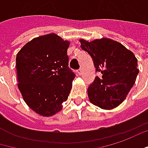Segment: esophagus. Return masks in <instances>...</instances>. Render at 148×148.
I'll use <instances>...</instances> for the list:
<instances>
[{"instance_id":"34e87169","label":"esophagus","mask_w":148,"mask_h":148,"mask_svg":"<svg viewBox=\"0 0 148 148\" xmlns=\"http://www.w3.org/2000/svg\"><path fill=\"white\" fill-rule=\"evenodd\" d=\"M77 72H78V74H79V75H80V74H82V73H83V69H79V70H78Z\"/></svg>"}]
</instances>
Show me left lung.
<instances>
[{
    "instance_id": "obj_1",
    "label": "left lung",
    "mask_w": 148,
    "mask_h": 148,
    "mask_svg": "<svg viewBox=\"0 0 148 148\" xmlns=\"http://www.w3.org/2000/svg\"><path fill=\"white\" fill-rule=\"evenodd\" d=\"M80 47L92 58L95 68L102 74L88 87V97L93 105L112 110L126 100L136 76L137 58L121 42L102 38L89 42L79 39Z\"/></svg>"
}]
</instances>
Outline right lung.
Segmentation results:
<instances>
[{"label":"right lung","instance_id":"1","mask_svg":"<svg viewBox=\"0 0 148 148\" xmlns=\"http://www.w3.org/2000/svg\"><path fill=\"white\" fill-rule=\"evenodd\" d=\"M70 42L56 33L34 38L17 53L16 81L26 104L44 117L63 109L75 74L69 69Z\"/></svg>","mask_w":148,"mask_h":148}]
</instances>
